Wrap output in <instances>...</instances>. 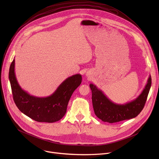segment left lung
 Returning <instances> with one entry per match:
<instances>
[{
    "label": "left lung",
    "mask_w": 159,
    "mask_h": 159,
    "mask_svg": "<svg viewBox=\"0 0 159 159\" xmlns=\"http://www.w3.org/2000/svg\"><path fill=\"white\" fill-rule=\"evenodd\" d=\"M152 86L149 75L147 84L141 93L134 100L125 104H116L107 97L103 91L91 83L92 103L95 115L103 122L115 123L136 117L143 110Z\"/></svg>",
    "instance_id": "obj_1"
}]
</instances>
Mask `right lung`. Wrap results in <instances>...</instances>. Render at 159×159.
Returning <instances> with one entry per match:
<instances>
[{
  "instance_id": "obj_1",
  "label": "right lung",
  "mask_w": 159,
  "mask_h": 159,
  "mask_svg": "<svg viewBox=\"0 0 159 159\" xmlns=\"http://www.w3.org/2000/svg\"><path fill=\"white\" fill-rule=\"evenodd\" d=\"M9 79L14 102L19 110L35 121L52 123L65 115L73 93L81 84L82 75L76 74L68 77L51 95L38 97L30 95L19 85L15 75L14 58L10 68Z\"/></svg>"
}]
</instances>
